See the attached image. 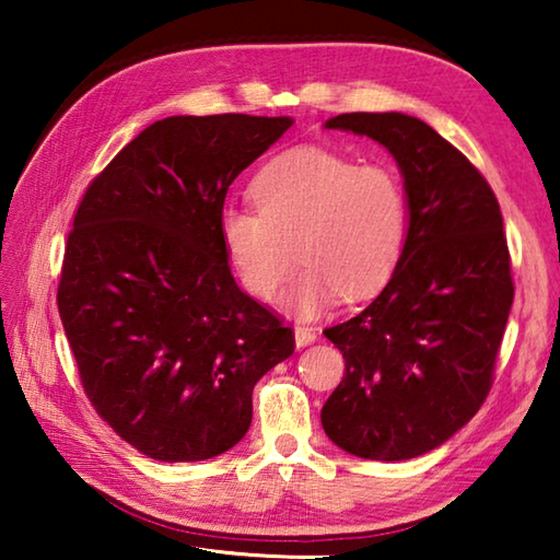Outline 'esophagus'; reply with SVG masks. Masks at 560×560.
<instances>
[{
  "instance_id": "esophagus-1",
  "label": "esophagus",
  "mask_w": 560,
  "mask_h": 560,
  "mask_svg": "<svg viewBox=\"0 0 560 560\" xmlns=\"http://www.w3.org/2000/svg\"><path fill=\"white\" fill-rule=\"evenodd\" d=\"M293 338H296V346L303 348V346H311L314 340L318 338V334L314 328H306V326H296L293 328Z\"/></svg>"
}]
</instances>
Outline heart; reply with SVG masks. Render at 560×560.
Instances as JSON below:
<instances>
[{
    "instance_id": "heart-1",
    "label": "heart",
    "mask_w": 560,
    "mask_h": 560,
    "mask_svg": "<svg viewBox=\"0 0 560 560\" xmlns=\"http://www.w3.org/2000/svg\"><path fill=\"white\" fill-rule=\"evenodd\" d=\"M252 195L260 212L230 207L220 232L236 277L254 299H277L301 257L308 269L289 303L301 316H316L340 293L348 301L373 296L402 257L407 200L400 177L385 163L293 148L261 170Z\"/></svg>"
}]
</instances>
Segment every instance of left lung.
<instances>
[{
    "instance_id": "1",
    "label": "left lung",
    "mask_w": 560,
    "mask_h": 560,
    "mask_svg": "<svg viewBox=\"0 0 560 560\" xmlns=\"http://www.w3.org/2000/svg\"><path fill=\"white\" fill-rule=\"evenodd\" d=\"M324 128L373 138L395 158L407 240L377 299L324 330L346 373L320 424L355 457L412 459L447 442L489 395L514 301L504 220L479 170L424 120L343 113Z\"/></svg>"
}]
</instances>
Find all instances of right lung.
<instances>
[{
    "label": "right lung",
    "instance_id": "1",
    "mask_svg": "<svg viewBox=\"0 0 560 560\" xmlns=\"http://www.w3.org/2000/svg\"><path fill=\"white\" fill-rule=\"evenodd\" d=\"M293 126L170 116L89 185L66 242L59 314L91 405L158 462H202L252 424V390L293 334L236 287L220 220L242 170Z\"/></svg>",
    "mask_w": 560,
    "mask_h": 560
}]
</instances>
